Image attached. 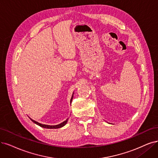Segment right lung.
Masks as SVG:
<instances>
[{
	"label": "right lung",
	"instance_id": "add662e5",
	"mask_svg": "<svg viewBox=\"0 0 158 158\" xmlns=\"http://www.w3.org/2000/svg\"><path fill=\"white\" fill-rule=\"evenodd\" d=\"M73 97V95H72V96L71 100H70V102H72ZM30 119L34 122V123H35L36 124H37V125H38V126H41V127H44V128H48V129H56V128L62 127L64 126H65V125L67 124L68 120V118H67L65 121H64L63 122H62V123H60V124H59L55 125V126H50V125H46V124H41V123H39V122H36V121H35V120H32V119L31 118H30Z\"/></svg>",
	"mask_w": 158,
	"mask_h": 158
}]
</instances>
